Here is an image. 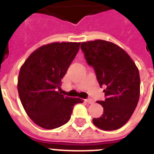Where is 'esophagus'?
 <instances>
[{
  "label": "esophagus",
  "instance_id": "esophagus-1",
  "mask_svg": "<svg viewBox=\"0 0 154 154\" xmlns=\"http://www.w3.org/2000/svg\"><path fill=\"white\" fill-rule=\"evenodd\" d=\"M85 101H86L87 103H89V104H94V101H93L92 99H90V98L86 99V100H85Z\"/></svg>",
  "mask_w": 154,
  "mask_h": 154
}]
</instances>
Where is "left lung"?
<instances>
[{
    "instance_id": "left-lung-1",
    "label": "left lung",
    "mask_w": 154,
    "mask_h": 154,
    "mask_svg": "<svg viewBox=\"0 0 154 154\" xmlns=\"http://www.w3.org/2000/svg\"><path fill=\"white\" fill-rule=\"evenodd\" d=\"M81 49L88 65L93 66L105 101L103 114L94 118L95 126L106 131L122 127L131 117L140 97L138 69L129 55L114 43L103 40L82 42Z\"/></svg>"
}]
</instances>
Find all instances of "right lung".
I'll list each match as a JSON object with an SVG mask.
<instances>
[{"label":"right lung","instance_id":"1","mask_svg":"<svg viewBox=\"0 0 154 154\" xmlns=\"http://www.w3.org/2000/svg\"><path fill=\"white\" fill-rule=\"evenodd\" d=\"M80 42H53L32 52L20 67L17 90L27 115L35 124L53 129L67 123L81 98L60 94L61 79L77 55Z\"/></svg>","mask_w":154,"mask_h":154}]
</instances>
